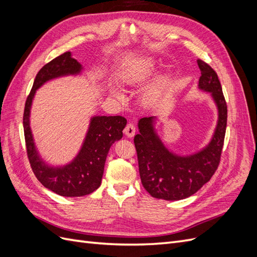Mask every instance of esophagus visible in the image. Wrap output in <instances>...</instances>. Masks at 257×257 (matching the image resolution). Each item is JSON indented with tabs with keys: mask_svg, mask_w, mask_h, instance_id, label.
Masks as SVG:
<instances>
[{
	"mask_svg": "<svg viewBox=\"0 0 257 257\" xmlns=\"http://www.w3.org/2000/svg\"><path fill=\"white\" fill-rule=\"evenodd\" d=\"M135 133H136V128L134 126V124L128 123L127 125L125 126V128H124V134H125L128 138H131V137H133L135 135Z\"/></svg>",
	"mask_w": 257,
	"mask_h": 257,
	"instance_id": "1",
	"label": "esophagus"
}]
</instances>
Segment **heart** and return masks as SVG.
<instances>
[{
  "label": "heart",
  "mask_w": 257,
  "mask_h": 257,
  "mask_svg": "<svg viewBox=\"0 0 257 257\" xmlns=\"http://www.w3.org/2000/svg\"><path fill=\"white\" fill-rule=\"evenodd\" d=\"M155 67H157V61L153 58L138 59L132 62L126 67H124L119 73V81L121 84L125 85V87H138V85L143 84L145 81L150 78L155 71ZM166 83V76L157 77V79L145 91L144 102L146 104H151L152 102H154L161 94V92L164 89ZM110 94L114 97L121 98L120 93L114 89L110 90Z\"/></svg>",
  "instance_id": "b5f03b06"
}]
</instances>
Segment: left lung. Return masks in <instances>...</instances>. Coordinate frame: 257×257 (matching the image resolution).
I'll use <instances>...</instances> for the list:
<instances>
[{
  "label": "left lung",
  "instance_id": "8db88e82",
  "mask_svg": "<svg viewBox=\"0 0 257 257\" xmlns=\"http://www.w3.org/2000/svg\"><path fill=\"white\" fill-rule=\"evenodd\" d=\"M201 76L198 89L212 97L217 121L209 143L188 155L177 154L163 143L155 128L157 116L138 121L139 133L134 137L142 183L152 197L180 200L196 193L207 183L219 166L225 131L227 106L216 73L204 61L197 60Z\"/></svg>",
  "mask_w": 257,
  "mask_h": 257
}]
</instances>
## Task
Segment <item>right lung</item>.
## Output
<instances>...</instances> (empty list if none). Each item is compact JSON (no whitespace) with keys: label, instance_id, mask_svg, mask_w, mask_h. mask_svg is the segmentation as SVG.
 <instances>
[{"label":"right lung","instance_id":"add662e5","mask_svg":"<svg viewBox=\"0 0 257 257\" xmlns=\"http://www.w3.org/2000/svg\"><path fill=\"white\" fill-rule=\"evenodd\" d=\"M82 65L68 51L53 59L37 73L27 98L23 113L28 158L36 178L45 188L58 195L80 197L95 191L102 182L107 154L114 142L120 141L126 119L120 115L91 116L87 134L76 157L65 165L54 166L42 158L30 126L31 108L36 91L46 82L65 76H78Z\"/></svg>","mask_w":257,"mask_h":257}]
</instances>
